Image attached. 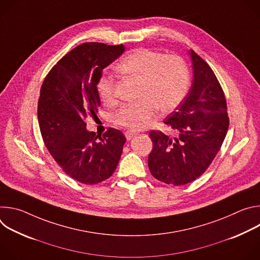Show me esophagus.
Listing matches in <instances>:
<instances>
[{"label":"esophagus","mask_w":260,"mask_h":260,"mask_svg":"<svg viewBox=\"0 0 260 260\" xmlns=\"http://www.w3.org/2000/svg\"><path fill=\"white\" fill-rule=\"evenodd\" d=\"M136 135H137V133H135V132H133V131H126V132H125V137H126L127 140L133 139Z\"/></svg>","instance_id":"obj_1"}]
</instances>
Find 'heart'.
<instances>
[{"label":"heart","instance_id":"b5f03b06","mask_svg":"<svg viewBox=\"0 0 260 260\" xmlns=\"http://www.w3.org/2000/svg\"><path fill=\"white\" fill-rule=\"evenodd\" d=\"M121 73L138 79L135 103L122 105L113 114L117 125L140 131L149 125L159 109L162 113L175 110L186 96L189 87V70L176 54L141 48L123 57L116 67ZM98 92L104 103L113 101L114 82L109 77L98 81Z\"/></svg>","mask_w":260,"mask_h":260}]
</instances>
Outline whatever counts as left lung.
Listing matches in <instances>:
<instances>
[{
    "label": "left lung",
    "instance_id": "1",
    "mask_svg": "<svg viewBox=\"0 0 260 260\" xmlns=\"http://www.w3.org/2000/svg\"><path fill=\"white\" fill-rule=\"evenodd\" d=\"M193 80L191 88L164 120L175 137L151 131L153 148L148 157L152 176L175 186L194 181L209 168L223 143L229 125L226 100L210 66L189 51Z\"/></svg>",
    "mask_w": 260,
    "mask_h": 260
}]
</instances>
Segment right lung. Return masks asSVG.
<instances>
[{"mask_svg": "<svg viewBox=\"0 0 260 260\" xmlns=\"http://www.w3.org/2000/svg\"><path fill=\"white\" fill-rule=\"evenodd\" d=\"M124 50L122 44L83 43L57 61L41 86L38 121L44 144L62 171L83 184L112 176L126 141L119 129L109 127L101 137L85 123L101 105L96 86L103 70Z\"/></svg>", "mask_w": 260, "mask_h": 260, "instance_id": "add662e5", "label": "right lung"}]
</instances>
